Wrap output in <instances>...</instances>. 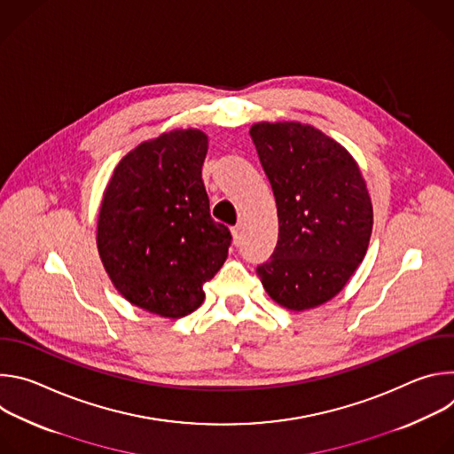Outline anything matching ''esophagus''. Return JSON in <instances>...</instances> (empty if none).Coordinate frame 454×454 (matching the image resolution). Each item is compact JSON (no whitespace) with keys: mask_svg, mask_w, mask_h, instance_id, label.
I'll list each match as a JSON object with an SVG mask.
<instances>
[{"mask_svg":"<svg viewBox=\"0 0 454 454\" xmlns=\"http://www.w3.org/2000/svg\"><path fill=\"white\" fill-rule=\"evenodd\" d=\"M231 235H233V244L239 246L242 242V226H235L231 230Z\"/></svg>","mask_w":454,"mask_h":454,"instance_id":"obj_1","label":"esophagus"}]
</instances>
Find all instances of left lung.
<instances>
[{
	"label": "left lung",
	"mask_w": 454,
	"mask_h": 454,
	"mask_svg": "<svg viewBox=\"0 0 454 454\" xmlns=\"http://www.w3.org/2000/svg\"><path fill=\"white\" fill-rule=\"evenodd\" d=\"M249 135L278 212L277 247L256 275L282 307H317L366 254L373 210L364 179L348 151L312 125L261 121Z\"/></svg>",
	"instance_id": "obj_1"
}]
</instances>
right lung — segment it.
Returning <instances> with one entry per match:
<instances>
[{
  "label": "right lung",
  "mask_w": 454,
  "mask_h": 454,
  "mask_svg": "<svg viewBox=\"0 0 454 454\" xmlns=\"http://www.w3.org/2000/svg\"><path fill=\"white\" fill-rule=\"evenodd\" d=\"M208 138L176 129L121 158L104 192L97 246L102 264L133 305L183 317L221 270L230 230L210 215L201 177Z\"/></svg>",
  "instance_id": "1"
}]
</instances>
